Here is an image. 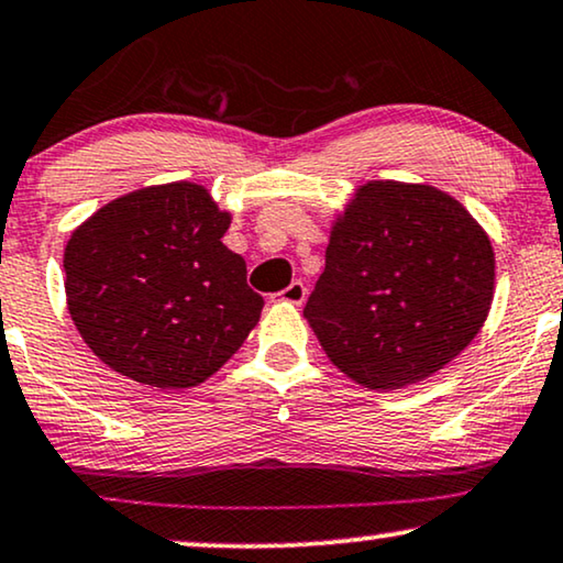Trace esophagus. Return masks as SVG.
<instances>
[{"label": "esophagus", "instance_id": "esophagus-1", "mask_svg": "<svg viewBox=\"0 0 563 563\" xmlns=\"http://www.w3.org/2000/svg\"><path fill=\"white\" fill-rule=\"evenodd\" d=\"M284 302H291V305H302L305 297H308V287H305L302 282H291L287 289L279 291Z\"/></svg>", "mask_w": 563, "mask_h": 563}]
</instances>
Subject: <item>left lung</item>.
I'll return each instance as SVG.
<instances>
[{
    "label": "left lung",
    "instance_id": "left-lung-1",
    "mask_svg": "<svg viewBox=\"0 0 563 563\" xmlns=\"http://www.w3.org/2000/svg\"><path fill=\"white\" fill-rule=\"evenodd\" d=\"M494 251L463 203L372 180L333 224L305 318L335 367L398 390L455 360L492 308Z\"/></svg>",
    "mask_w": 563,
    "mask_h": 563
}]
</instances>
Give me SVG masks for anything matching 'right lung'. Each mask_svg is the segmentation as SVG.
I'll return each instance as SVG.
<instances>
[{
	"mask_svg": "<svg viewBox=\"0 0 563 563\" xmlns=\"http://www.w3.org/2000/svg\"><path fill=\"white\" fill-rule=\"evenodd\" d=\"M207 188L152 186L98 209L64 251L67 305L108 367L159 390L214 375L258 323L264 297Z\"/></svg>",
	"mask_w": 563,
	"mask_h": 563,
	"instance_id": "add662e5",
	"label": "right lung"
}]
</instances>
